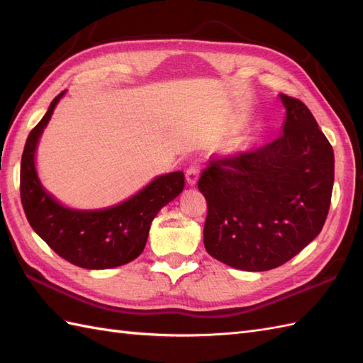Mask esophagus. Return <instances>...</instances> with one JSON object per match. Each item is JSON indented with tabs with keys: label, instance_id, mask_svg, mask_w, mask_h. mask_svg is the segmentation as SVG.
<instances>
[{
	"label": "esophagus",
	"instance_id": "obj_1",
	"mask_svg": "<svg viewBox=\"0 0 363 363\" xmlns=\"http://www.w3.org/2000/svg\"><path fill=\"white\" fill-rule=\"evenodd\" d=\"M199 169H201V167H199L198 162H191V164L189 165L187 172H186L189 186H195V184H196L198 177H199Z\"/></svg>",
	"mask_w": 363,
	"mask_h": 363
}]
</instances>
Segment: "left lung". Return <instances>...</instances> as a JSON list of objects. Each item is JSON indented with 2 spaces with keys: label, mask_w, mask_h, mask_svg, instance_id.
Listing matches in <instances>:
<instances>
[{
  "label": "left lung",
  "mask_w": 363,
  "mask_h": 363,
  "mask_svg": "<svg viewBox=\"0 0 363 363\" xmlns=\"http://www.w3.org/2000/svg\"><path fill=\"white\" fill-rule=\"evenodd\" d=\"M284 134L257 148L212 157L198 181L207 201L204 246L245 272L281 267L325 225L334 150L303 101L281 95Z\"/></svg>",
  "instance_id": "left-lung-1"
}]
</instances>
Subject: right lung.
Returning a JSON list of instances; mask_svg holds the SVG:
<instances>
[{
	"label": "right lung",
	"instance_id": "right-lung-1",
	"mask_svg": "<svg viewBox=\"0 0 363 363\" xmlns=\"http://www.w3.org/2000/svg\"><path fill=\"white\" fill-rule=\"evenodd\" d=\"M30 130L20 167V196L29 225L50 248L70 264L106 269L125 265L142 254L151 223L162 207L184 189V173L159 176L128 201L104 211H73L60 206L38 181L34 156L38 137L50 121L60 96Z\"/></svg>",
	"mask_w": 363,
	"mask_h": 363
}]
</instances>
